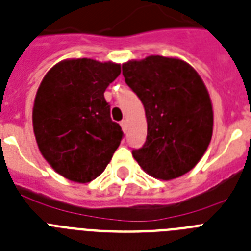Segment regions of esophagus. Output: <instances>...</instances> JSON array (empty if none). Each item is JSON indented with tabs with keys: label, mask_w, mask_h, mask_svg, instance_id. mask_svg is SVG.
<instances>
[{
	"label": "esophagus",
	"mask_w": 251,
	"mask_h": 251,
	"mask_svg": "<svg viewBox=\"0 0 251 251\" xmlns=\"http://www.w3.org/2000/svg\"><path fill=\"white\" fill-rule=\"evenodd\" d=\"M121 127H122V129H123V132H127V127H128L127 121H122L121 122Z\"/></svg>",
	"instance_id": "esophagus-1"
}]
</instances>
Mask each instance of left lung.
<instances>
[{
  "mask_svg": "<svg viewBox=\"0 0 251 251\" xmlns=\"http://www.w3.org/2000/svg\"><path fill=\"white\" fill-rule=\"evenodd\" d=\"M122 70L147 121L146 142L133 150V157L160 180L187 174L203 157L213 133V109L203 80L176 57L149 55L124 62Z\"/></svg>",
  "mask_w": 251,
  "mask_h": 251,
  "instance_id": "obj_1",
  "label": "left lung"
}]
</instances>
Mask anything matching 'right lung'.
<instances>
[{"label": "right lung", "instance_id": "right-lung-1", "mask_svg": "<svg viewBox=\"0 0 251 251\" xmlns=\"http://www.w3.org/2000/svg\"><path fill=\"white\" fill-rule=\"evenodd\" d=\"M121 64L70 58L43 77L33 106V130L53 170L75 183H89L105 170L123 137L104 98Z\"/></svg>", "mask_w": 251, "mask_h": 251}]
</instances>
